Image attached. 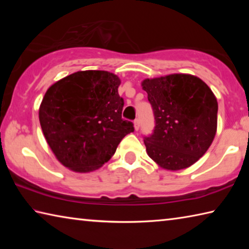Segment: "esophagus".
Listing matches in <instances>:
<instances>
[{"label": "esophagus", "mask_w": 249, "mask_h": 249, "mask_svg": "<svg viewBox=\"0 0 249 249\" xmlns=\"http://www.w3.org/2000/svg\"><path fill=\"white\" fill-rule=\"evenodd\" d=\"M140 125H141V122H140V120L136 119V120L134 121V128H135V130H138V129H140Z\"/></svg>", "instance_id": "34e87169"}]
</instances>
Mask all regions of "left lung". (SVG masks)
Listing matches in <instances>:
<instances>
[{"mask_svg":"<svg viewBox=\"0 0 249 249\" xmlns=\"http://www.w3.org/2000/svg\"><path fill=\"white\" fill-rule=\"evenodd\" d=\"M142 88L156 122L153 134L144 140L147 154L166 170L192 166L216 134L217 101L212 90L200 78L185 73L145 79Z\"/></svg>","mask_w":249,"mask_h":249,"instance_id":"8db88e82","label":"left lung"}]
</instances>
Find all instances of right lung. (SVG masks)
Listing matches in <instances>:
<instances>
[{"instance_id":"right-lung-1","label":"right lung","mask_w":249,"mask_h":249,"mask_svg":"<svg viewBox=\"0 0 249 249\" xmlns=\"http://www.w3.org/2000/svg\"><path fill=\"white\" fill-rule=\"evenodd\" d=\"M121 80L103 70L78 71L49 88L39 107L44 136L68 169L90 172L114 155L133 123L122 119Z\"/></svg>"}]
</instances>
